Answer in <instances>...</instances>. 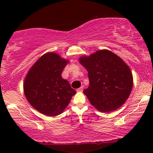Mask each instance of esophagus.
<instances>
[{
    "instance_id": "34e87169",
    "label": "esophagus",
    "mask_w": 153,
    "mask_h": 153,
    "mask_svg": "<svg viewBox=\"0 0 153 153\" xmlns=\"http://www.w3.org/2000/svg\"><path fill=\"white\" fill-rule=\"evenodd\" d=\"M83 91V87H80L79 88L77 89V92H82Z\"/></svg>"
}]
</instances>
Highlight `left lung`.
<instances>
[{"mask_svg": "<svg viewBox=\"0 0 153 153\" xmlns=\"http://www.w3.org/2000/svg\"><path fill=\"white\" fill-rule=\"evenodd\" d=\"M79 61L88 71L90 86L84 93L91 105L102 113L121 107L133 86L132 74L125 62L108 50L82 56Z\"/></svg>", "mask_w": 153, "mask_h": 153, "instance_id": "left-lung-1", "label": "left lung"}]
</instances>
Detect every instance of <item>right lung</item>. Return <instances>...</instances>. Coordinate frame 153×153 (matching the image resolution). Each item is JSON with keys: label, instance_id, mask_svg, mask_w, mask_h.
<instances>
[{"label": "right lung", "instance_id": "add662e5", "mask_svg": "<svg viewBox=\"0 0 153 153\" xmlns=\"http://www.w3.org/2000/svg\"><path fill=\"white\" fill-rule=\"evenodd\" d=\"M69 61L55 53L43 55L33 65L24 79V91L27 101L47 116L63 113L76 90L61 77Z\"/></svg>", "mask_w": 153, "mask_h": 153}]
</instances>
